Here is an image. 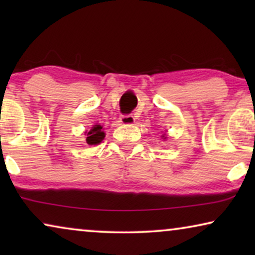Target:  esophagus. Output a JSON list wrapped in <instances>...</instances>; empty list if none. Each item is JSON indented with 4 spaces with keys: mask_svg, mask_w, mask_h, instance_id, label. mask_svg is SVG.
Listing matches in <instances>:
<instances>
[{
    "mask_svg": "<svg viewBox=\"0 0 255 255\" xmlns=\"http://www.w3.org/2000/svg\"><path fill=\"white\" fill-rule=\"evenodd\" d=\"M134 117L131 116V115H123V116L120 117V121L118 123L121 125H124V127H131V125L134 124Z\"/></svg>",
    "mask_w": 255,
    "mask_h": 255,
    "instance_id": "esophagus-1",
    "label": "esophagus"
}]
</instances>
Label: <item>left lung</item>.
<instances>
[{
  "instance_id": "1",
  "label": "left lung",
  "mask_w": 255,
  "mask_h": 255,
  "mask_svg": "<svg viewBox=\"0 0 255 255\" xmlns=\"http://www.w3.org/2000/svg\"><path fill=\"white\" fill-rule=\"evenodd\" d=\"M162 137H163V139H166V137H165V134H162Z\"/></svg>"
}]
</instances>
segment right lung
I'll use <instances>...</instances> for the list:
<instances>
[{
    "instance_id": "obj_1",
    "label": "right lung",
    "mask_w": 255,
    "mask_h": 255,
    "mask_svg": "<svg viewBox=\"0 0 255 255\" xmlns=\"http://www.w3.org/2000/svg\"><path fill=\"white\" fill-rule=\"evenodd\" d=\"M87 133V144L89 145H99L101 141L106 137V133L102 131V127L101 125H94Z\"/></svg>"
}]
</instances>
